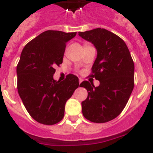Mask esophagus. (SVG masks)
I'll list each match as a JSON object with an SVG mask.
<instances>
[{"mask_svg": "<svg viewBox=\"0 0 153 153\" xmlns=\"http://www.w3.org/2000/svg\"><path fill=\"white\" fill-rule=\"evenodd\" d=\"M82 81H83V79H81V78H79V83L80 84L81 83H82Z\"/></svg>", "mask_w": 153, "mask_h": 153, "instance_id": "34e87169", "label": "esophagus"}]
</instances>
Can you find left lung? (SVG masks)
Segmentation results:
<instances>
[{
    "mask_svg": "<svg viewBox=\"0 0 153 153\" xmlns=\"http://www.w3.org/2000/svg\"><path fill=\"white\" fill-rule=\"evenodd\" d=\"M97 50L90 77L100 81L95 86L83 81L79 86L88 92L82 102V113L96 123L109 122L125 108L134 87V63L126 44L120 36L103 28L79 32Z\"/></svg>",
    "mask_w": 153,
    "mask_h": 153,
    "instance_id": "left-lung-1",
    "label": "left lung"
}]
</instances>
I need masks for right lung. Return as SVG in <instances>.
Wrapping results in <instances>:
<instances>
[{"label": "right lung", "instance_id": "obj_1", "mask_svg": "<svg viewBox=\"0 0 153 153\" xmlns=\"http://www.w3.org/2000/svg\"><path fill=\"white\" fill-rule=\"evenodd\" d=\"M76 32L47 30L24 47L17 66V91L24 106L36 122L54 125L64 117L66 102L79 86L76 76L53 79L55 67L63 63L67 41Z\"/></svg>", "mask_w": 153, "mask_h": 153}]
</instances>
